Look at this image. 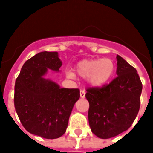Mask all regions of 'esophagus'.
<instances>
[{
    "label": "esophagus",
    "mask_w": 153,
    "mask_h": 153,
    "mask_svg": "<svg viewBox=\"0 0 153 153\" xmlns=\"http://www.w3.org/2000/svg\"><path fill=\"white\" fill-rule=\"evenodd\" d=\"M85 96H86V91H84V90H81L80 91V97L82 98H85Z\"/></svg>",
    "instance_id": "obj_1"
}]
</instances>
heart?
I'll use <instances>...</instances> for the list:
<instances>
[{
  "label": "heart",
  "mask_w": 153,
  "mask_h": 153,
  "mask_svg": "<svg viewBox=\"0 0 153 153\" xmlns=\"http://www.w3.org/2000/svg\"><path fill=\"white\" fill-rule=\"evenodd\" d=\"M75 70L80 76L87 77L91 85L102 86L106 83L114 74V62L110 59L83 60L76 65ZM67 75L71 79L75 76L71 71H67Z\"/></svg>",
  "instance_id": "1"
}]
</instances>
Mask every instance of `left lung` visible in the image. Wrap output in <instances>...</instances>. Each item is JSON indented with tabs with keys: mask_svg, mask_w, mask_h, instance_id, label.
I'll list each match as a JSON object with an SVG mask.
<instances>
[{
	"mask_svg": "<svg viewBox=\"0 0 153 153\" xmlns=\"http://www.w3.org/2000/svg\"><path fill=\"white\" fill-rule=\"evenodd\" d=\"M117 76L102 87L86 89L92 133L102 139L116 137L133 123L140 105L142 83L137 70L117 55Z\"/></svg>",
	"mask_w": 153,
	"mask_h": 153,
	"instance_id": "obj_1",
	"label": "left lung"
}]
</instances>
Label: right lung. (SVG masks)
<instances>
[{
    "instance_id": "right-lung-1",
    "label": "right lung",
    "mask_w": 153,
    "mask_h": 153,
    "mask_svg": "<svg viewBox=\"0 0 153 153\" xmlns=\"http://www.w3.org/2000/svg\"><path fill=\"white\" fill-rule=\"evenodd\" d=\"M62 62L56 51H43L27 59L16 79L14 105L24 128L46 139L60 137L66 132L79 89L60 88L43 78L51 69L59 71Z\"/></svg>"
}]
</instances>
